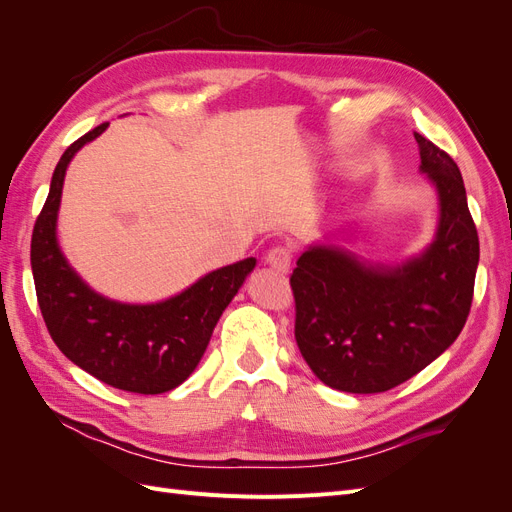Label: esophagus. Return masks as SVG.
<instances>
[{"label":"esophagus","mask_w":512,"mask_h":512,"mask_svg":"<svg viewBox=\"0 0 512 512\" xmlns=\"http://www.w3.org/2000/svg\"><path fill=\"white\" fill-rule=\"evenodd\" d=\"M265 260H267L269 267L282 271V273H288L290 271V262H292V252L288 250V247H284V245H275L273 250L267 252Z\"/></svg>","instance_id":"obj_1"}]
</instances>
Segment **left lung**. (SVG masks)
Masks as SVG:
<instances>
[{"instance_id": "obj_1", "label": "left lung", "mask_w": 512, "mask_h": 512, "mask_svg": "<svg viewBox=\"0 0 512 512\" xmlns=\"http://www.w3.org/2000/svg\"><path fill=\"white\" fill-rule=\"evenodd\" d=\"M421 173L436 185L440 218L423 254L374 265L331 243L309 245L290 275L294 337L331 389L384 393L451 346L468 320L478 235L457 164L414 132Z\"/></svg>"}]
</instances>
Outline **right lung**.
<instances>
[{"mask_svg":"<svg viewBox=\"0 0 512 512\" xmlns=\"http://www.w3.org/2000/svg\"><path fill=\"white\" fill-rule=\"evenodd\" d=\"M106 128L108 123H102L74 141L55 166L32 235L38 305L53 342L74 365L115 389L158 395L190 378L222 312L254 271L256 258L211 271L160 303H119L91 290L59 250L57 211L74 153Z\"/></svg>","mask_w":512,"mask_h":512,"instance_id":"add662e5","label":"right lung"}]
</instances>
